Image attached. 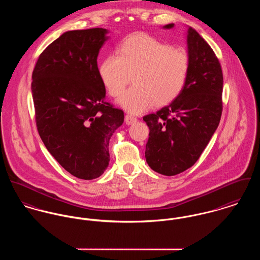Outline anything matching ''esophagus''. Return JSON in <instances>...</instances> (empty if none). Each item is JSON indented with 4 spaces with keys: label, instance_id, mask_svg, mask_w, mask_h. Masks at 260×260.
<instances>
[{
    "label": "esophagus",
    "instance_id": "obj_1",
    "mask_svg": "<svg viewBox=\"0 0 260 260\" xmlns=\"http://www.w3.org/2000/svg\"><path fill=\"white\" fill-rule=\"evenodd\" d=\"M136 122H137V118H135V117H133L131 115H126L125 116V123L127 125H132V124H134Z\"/></svg>",
    "mask_w": 260,
    "mask_h": 260
}]
</instances>
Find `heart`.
Segmentation results:
<instances>
[{"label": "heart", "instance_id": "1", "mask_svg": "<svg viewBox=\"0 0 260 260\" xmlns=\"http://www.w3.org/2000/svg\"><path fill=\"white\" fill-rule=\"evenodd\" d=\"M189 71L188 53L143 32L128 37L117 54L108 55L99 67V76L109 94L123 92L133 75L134 85L119 98L132 114H140L155 102L165 105L183 91Z\"/></svg>", "mask_w": 260, "mask_h": 260}]
</instances>
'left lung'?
<instances>
[{
	"label": "left lung",
	"mask_w": 260,
	"mask_h": 260,
	"mask_svg": "<svg viewBox=\"0 0 260 260\" xmlns=\"http://www.w3.org/2000/svg\"><path fill=\"white\" fill-rule=\"evenodd\" d=\"M174 24L163 28H173ZM188 79L183 91L157 113L143 117L150 129L145 158L149 167L175 176L193 165L215 132L222 111V71L212 47L188 26Z\"/></svg>",
	"instance_id": "1"
}]
</instances>
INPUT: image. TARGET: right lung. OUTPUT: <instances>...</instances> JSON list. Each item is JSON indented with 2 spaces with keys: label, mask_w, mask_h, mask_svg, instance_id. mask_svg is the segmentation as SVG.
<instances>
[{
  "label": "right lung",
  "mask_w": 260,
  "mask_h": 260,
  "mask_svg": "<svg viewBox=\"0 0 260 260\" xmlns=\"http://www.w3.org/2000/svg\"><path fill=\"white\" fill-rule=\"evenodd\" d=\"M108 29L69 30L41 53L31 93L39 134L47 151L72 176L100 177L110 161L109 140L124 121L105 101L97 56Z\"/></svg>",
  "instance_id": "1"
}]
</instances>
